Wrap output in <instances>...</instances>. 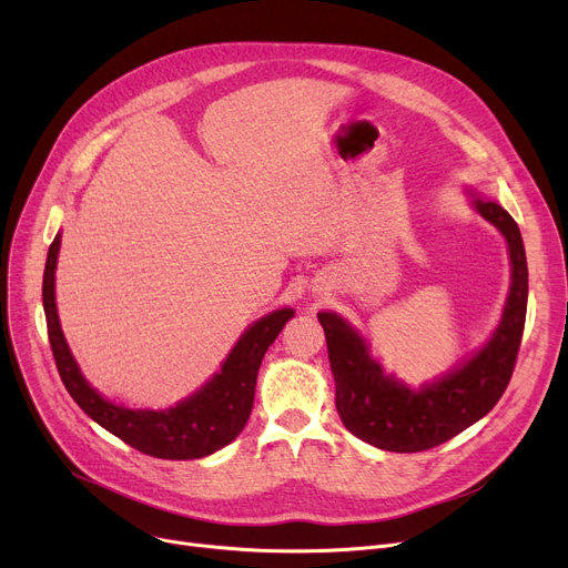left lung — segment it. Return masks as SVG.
Returning <instances> with one entry per match:
<instances>
[{
  "label": "left lung",
  "mask_w": 568,
  "mask_h": 568,
  "mask_svg": "<svg viewBox=\"0 0 568 568\" xmlns=\"http://www.w3.org/2000/svg\"><path fill=\"white\" fill-rule=\"evenodd\" d=\"M476 212L506 236L511 292L490 343L458 371L422 392L386 377L368 347L336 313H317L336 379V409L345 428L384 452L416 454L449 442L486 416L511 382L527 315V257L518 223L504 206L474 200Z\"/></svg>",
  "instance_id": "1"
}]
</instances>
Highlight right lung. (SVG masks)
I'll return each instance as SVG.
<instances>
[{"instance_id": "obj_1", "label": "right lung", "mask_w": 568, "mask_h": 568, "mask_svg": "<svg viewBox=\"0 0 568 568\" xmlns=\"http://www.w3.org/2000/svg\"><path fill=\"white\" fill-rule=\"evenodd\" d=\"M59 242L62 239L57 234L48 248L43 272V311L54 364L71 398L99 426L133 446L140 454L165 460H193L223 449L225 444H230L244 430L255 398V382L262 356L294 313L283 308L257 320L239 338L227 362L223 364V371L189 400L163 412H133L126 407H116L103 400L84 382L67 347L62 329H59L54 308V266Z\"/></svg>"}]
</instances>
